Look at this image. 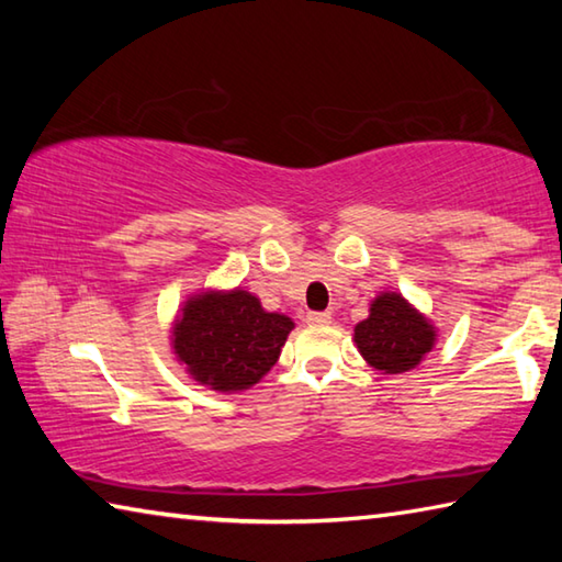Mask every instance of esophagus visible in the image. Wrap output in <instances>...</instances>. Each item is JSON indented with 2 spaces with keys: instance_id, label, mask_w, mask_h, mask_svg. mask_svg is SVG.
Returning <instances> with one entry per match:
<instances>
[{
  "instance_id": "34e87169",
  "label": "esophagus",
  "mask_w": 562,
  "mask_h": 562,
  "mask_svg": "<svg viewBox=\"0 0 562 562\" xmlns=\"http://www.w3.org/2000/svg\"><path fill=\"white\" fill-rule=\"evenodd\" d=\"M307 322H310V325H315V327H327L331 322V315H329V312H310Z\"/></svg>"
}]
</instances>
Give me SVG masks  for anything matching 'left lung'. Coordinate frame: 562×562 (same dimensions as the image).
I'll return each mask as SVG.
<instances>
[{
  "label": "left lung",
  "mask_w": 562,
  "mask_h": 562,
  "mask_svg": "<svg viewBox=\"0 0 562 562\" xmlns=\"http://www.w3.org/2000/svg\"><path fill=\"white\" fill-rule=\"evenodd\" d=\"M436 337L434 322L402 292H379L369 317L355 327L359 355L382 374L412 372L434 349Z\"/></svg>",
  "instance_id": "obj_1"
}]
</instances>
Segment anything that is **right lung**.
Instances as JSON below:
<instances>
[{
	"instance_id": "add662e5",
	"label": "right lung",
	"mask_w": 562,
	"mask_h": 562,
	"mask_svg": "<svg viewBox=\"0 0 562 562\" xmlns=\"http://www.w3.org/2000/svg\"><path fill=\"white\" fill-rule=\"evenodd\" d=\"M294 322L243 288L190 294L170 327V349L188 376L221 394L245 392L278 364Z\"/></svg>"
}]
</instances>
